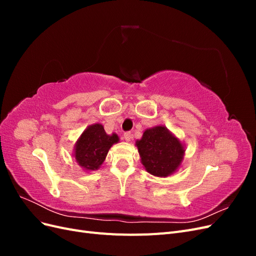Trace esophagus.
I'll return each instance as SVG.
<instances>
[{"label":"esophagus","instance_id":"34e87169","mask_svg":"<svg viewBox=\"0 0 256 256\" xmlns=\"http://www.w3.org/2000/svg\"><path fill=\"white\" fill-rule=\"evenodd\" d=\"M124 138H125L126 142H130L131 138H132V134H131L130 132H126L125 134H124Z\"/></svg>","mask_w":256,"mask_h":256}]
</instances>
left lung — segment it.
Instances as JSON below:
<instances>
[{"label":"left lung","instance_id":"left-lung-1","mask_svg":"<svg viewBox=\"0 0 256 256\" xmlns=\"http://www.w3.org/2000/svg\"><path fill=\"white\" fill-rule=\"evenodd\" d=\"M136 146L146 172L156 177L172 175L182 164L186 145L164 125L146 129Z\"/></svg>","mask_w":256,"mask_h":256}]
</instances>
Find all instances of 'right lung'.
<instances>
[{
    "instance_id": "1",
    "label": "right lung",
    "mask_w": 256,
    "mask_h": 256,
    "mask_svg": "<svg viewBox=\"0 0 256 256\" xmlns=\"http://www.w3.org/2000/svg\"><path fill=\"white\" fill-rule=\"evenodd\" d=\"M120 142L116 134H108L102 124L96 122L86 127L76 140L72 156L84 171H96L106 160L111 147Z\"/></svg>"
}]
</instances>
